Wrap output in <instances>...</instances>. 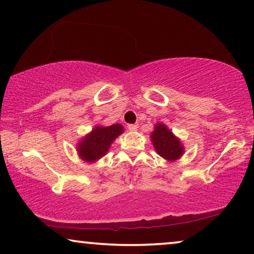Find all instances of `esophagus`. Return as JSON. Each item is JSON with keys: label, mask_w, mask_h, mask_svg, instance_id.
<instances>
[{"label": "esophagus", "mask_w": 254, "mask_h": 254, "mask_svg": "<svg viewBox=\"0 0 254 254\" xmlns=\"http://www.w3.org/2000/svg\"><path fill=\"white\" fill-rule=\"evenodd\" d=\"M127 128L130 131H136V130H138V124H128Z\"/></svg>", "instance_id": "esophagus-1"}]
</instances>
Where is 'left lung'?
<instances>
[{
	"instance_id": "1",
	"label": "left lung",
	"mask_w": 254,
	"mask_h": 254,
	"mask_svg": "<svg viewBox=\"0 0 254 254\" xmlns=\"http://www.w3.org/2000/svg\"><path fill=\"white\" fill-rule=\"evenodd\" d=\"M151 141L159 156L167 160H176L183 155V147L180 140L162 123L156 124L151 133Z\"/></svg>"
}]
</instances>
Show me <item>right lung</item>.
I'll return each instance as SVG.
<instances>
[{
    "mask_svg": "<svg viewBox=\"0 0 254 254\" xmlns=\"http://www.w3.org/2000/svg\"><path fill=\"white\" fill-rule=\"evenodd\" d=\"M123 132V127L113 124L111 127H96L81 142L78 152L86 162H95L107 154L111 143Z\"/></svg>",
    "mask_w": 254,
    "mask_h": 254,
    "instance_id": "right-lung-1",
    "label": "right lung"
}]
</instances>
